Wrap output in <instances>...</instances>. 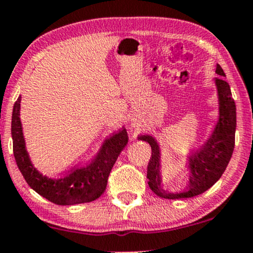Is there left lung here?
Segmentation results:
<instances>
[{
  "instance_id": "obj_1",
  "label": "left lung",
  "mask_w": 253,
  "mask_h": 253,
  "mask_svg": "<svg viewBox=\"0 0 253 253\" xmlns=\"http://www.w3.org/2000/svg\"><path fill=\"white\" fill-rule=\"evenodd\" d=\"M216 74L220 76L215 80L220 101L219 123L210 140L189 157L191 176L187 190L179 194H171L162 189L158 144L150 135L139 136L140 140L147 141L152 149L147 165V179L150 189L162 199H189L205 193L222 176L231 161L236 141V102L232 97L228 83L223 80L226 75L220 65H216Z\"/></svg>"
}]
</instances>
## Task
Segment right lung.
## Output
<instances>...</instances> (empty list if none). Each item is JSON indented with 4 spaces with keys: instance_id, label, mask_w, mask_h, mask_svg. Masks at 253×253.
I'll return each instance as SVG.
<instances>
[{
    "instance_id": "right-lung-1",
    "label": "right lung",
    "mask_w": 253,
    "mask_h": 253,
    "mask_svg": "<svg viewBox=\"0 0 253 253\" xmlns=\"http://www.w3.org/2000/svg\"><path fill=\"white\" fill-rule=\"evenodd\" d=\"M20 101L14 103L11 117L13 152L19 170L33 190L48 201L60 206L91 202L104 193L113 165L128 141L127 130L123 128L107 139L100 153L91 163L72 170L69 175L59 179H51L38 172L25 149L22 127L20 123Z\"/></svg>"
}]
</instances>
